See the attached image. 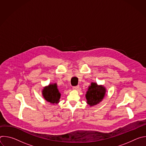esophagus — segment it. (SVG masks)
<instances>
[{
    "instance_id": "obj_1",
    "label": "esophagus",
    "mask_w": 146,
    "mask_h": 146,
    "mask_svg": "<svg viewBox=\"0 0 146 146\" xmlns=\"http://www.w3.org/2000/svg\"><path fill=\"white\" fill-rule=\"evenodd\" d=\"M78 88H79V86L73 87V90H77Z\"/></svg>"
}]
</instances>
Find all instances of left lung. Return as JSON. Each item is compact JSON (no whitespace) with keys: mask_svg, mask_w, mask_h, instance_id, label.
I'll use <instances>...</instances> for the list:
<instances>
[{"mask_svg":"<svg viewBox=\"0 0 146 146\" xmlns=\"http://www.w3.org/2000/svg\"><path fill=\"white\" fill-rule=\"evenodd\" d=\"M106 91L104 86H98L96 82H91L86 95L87 103L90 106L98 105L105 97Z\"/></svg>","mask_w":146,"mask_h":146,"instance_id":"obj_1","label":"left lung"}]
</instances>
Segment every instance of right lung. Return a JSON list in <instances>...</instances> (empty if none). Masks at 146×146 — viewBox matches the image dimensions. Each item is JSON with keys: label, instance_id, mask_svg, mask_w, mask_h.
<instances>
[{"label": "right lung", "instance_id": "right-lung-1", "mask_svg": "<svg viewBox=\"0 0 146 146\" xmlns=\"http://www.w3.org/2000/svg\"><path fill=\"white\" fill-rule=\"evenodd\" d=\"M42 95L46 100L54 105L59 102L60 93L58 89L56 83L50 84L45 87L42 90Z\"/></svg>", "mask_w": 146, "mask_h": 146}]
</instances>
